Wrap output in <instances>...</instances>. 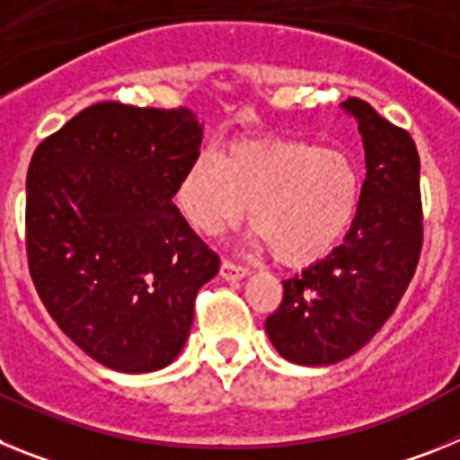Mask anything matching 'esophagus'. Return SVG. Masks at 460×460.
Here are the masks:
<instances>
[{
  "mask_svg": "<svg viewBox=\"0 0 460 460\" xmlns=\"http://www.w3.org/2000/svg\"><path fill=\"white\" fill-rule=\"evenodd\" d=\"M221 276L226 280H239V279H246V276H249V270L242 265H234V262H230V260H223Z\"/></svg>",
  "mask_w": 460,
  "mask_h": 460,
  "instance_id": "obj_1",
  "label": "esophagus"
}]
</instances>
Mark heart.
<instances>
[{
	"label": "heart",
	"instance_id": "obj_1",
	"mask_svg": "<svg viewBox=\"0 0 460 460\" xmlns=\"http://www.w3.org/2000/svg\"><path fill=\"white\" fill-rule=\"evenodd\" d=\"M364 177L345 149L299 137H255L198 154L177 184V207L193 230L217 237L251 207L255 249L306 267L339 249L355 227Z\"/></svg>",
	"mask_w": 460,
	"mask_h": 460
}]
</instances>
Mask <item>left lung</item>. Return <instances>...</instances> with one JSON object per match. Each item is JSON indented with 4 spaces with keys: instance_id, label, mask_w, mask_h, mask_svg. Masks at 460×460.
<instances>
[{
    "instance_id": "1",
    "label": "left lung",
    "mask_w": 460,
    "mask_h": 460,
    "mask_svg": "<svg viewBox=\"0 0 460 460\" xmlns=\"http://www.w3.org/2000/svg\"><path fill=\"white\" fill-rule=\"evenodd\" d=\"M341 108L359 124L367 180L355 227L334 253L283 280L265 329L280 357L329 367L361 350L398 306L421 253L420 154L408 131L367 101Z\"/></svg>"
}]
</instances>
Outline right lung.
<instances>
[{
  "label": "right lung",
  "instance_id": "1",
  "mask_svg": "<svg viewBox=\"0 0 460 460\" xmlns=\"http://www.w3.org/2000/svg\"><path fill=\"white\" fill-rule=\"evenodd\" d=\"M202 142L189 108L89 105L36 147L27 260L59 329L103 367L152 373L177 359L195 295L221 260L172 202Z\"/></svg>",
  "mask_w": 460,
  "mask_h": 460
}]
</instances>
